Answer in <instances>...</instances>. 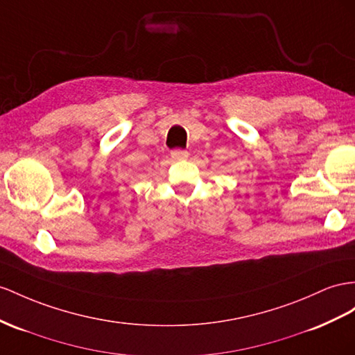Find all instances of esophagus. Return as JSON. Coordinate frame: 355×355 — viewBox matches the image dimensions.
<instances>
[{"mask_svg": "<svg viewBox=\"0 0 355 355\" xmlns=\"http://www.w3.org/2000/svg\"><path fill=\"white\" fill-rule=\"evenodd\" d=\"M171 157L174 159V160H186L189 157V153L186 150L177 148V150H172L171 151Z\"/></svg>", "mask_w": 355, "mask_h": 355, "instance_id": "esophagus-1", "label": "esophagus"}]
</instances>
